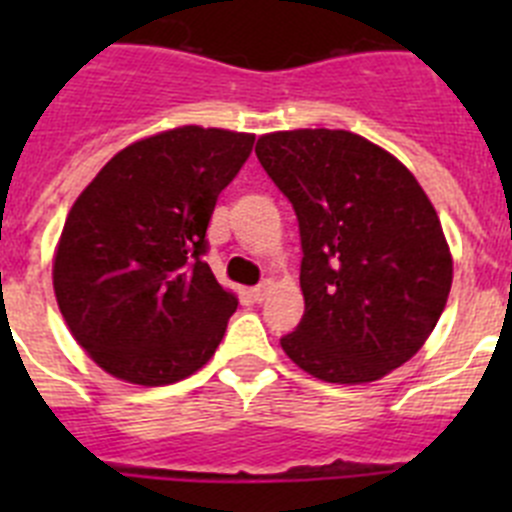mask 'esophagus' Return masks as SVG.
Masks as SVG:
<instances>
[{
	"mask_svg": "<svg viewBox=\"0 0 512 512\" xmlns=\"http://www.w3.org/2000/svg\"><path fill=\"white\" fill-rule=\"evenodd\" d=\"M269 292H271V279H266V282L256 284V287L251 289V297H253V300H256V302H264Z\"/></svg>",
	"mask_w": 512,
	"mask_h": 512,
	"instance_id": "esophagus-1",
	"label": "esophagus"
}]
</instances>
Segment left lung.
Wrapping results in <instances>:
<instances>
[{
    "label": "left lung",
    "instance_id": "obj_1",
    "mask_svg": "<svg viewBox=\"0 0 512 512\" xmlns=\"http://www.w3.org/2000/svg\"><path fill=\"white\" fill-rule=\"evenodd\" d=\"M256 156L300 223L305 315L284 354L336 384L413 359L449 300L441 220L392 153L348 130L261 135Z\"/></svg>",
    "mask_w": 512,
    "mask_h": 512
}]
</instances>
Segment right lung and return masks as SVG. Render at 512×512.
I'll return each instance as SVG.
<instances>
[{"mask_svg":"<svg viewBox=\"0 0 512 512\" xmlns=\"http://www.w3.org/2000/svg\"><path fill=\"white\" fill-rule=\"evenodd\" d=\"M253 135L184 128L122 148L71 207L53 289L79 346L112 377L161 387L210 361L238 307L205 264L207 225Z\"/></svg>","mask_w":512,"mask_h":512,"instance_id":"obj_1","label":"right lung"}]
</instances>
